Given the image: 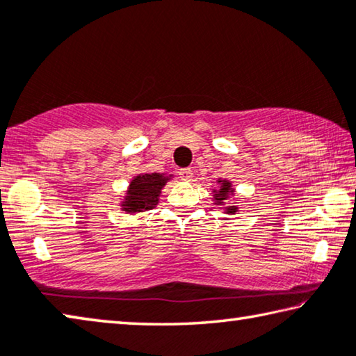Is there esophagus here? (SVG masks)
Here are the masks:
<instances>
[{"mask_svg": "<svg viewBox=\"0 0 356 356\" xmlns=\"http://www.w3.org/2000/svg\"><path fill=\"white\" fill-rule=\"evenodd\" d=\"M179 176L182 180H191V177H193V171H191L190 168H182L179 169Z\"/></svg>", "mask_w": 356, "mask_h": 356, "instance_id": "esophagus-1", "label": "esophagus"}]
</instances>
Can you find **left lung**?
<instances>
[{
    "mask_svg": "<svg viewBox=\"0 0 356 356\" xmlns=\"http://www.w3.org/2000/svg\"><path fill=\"white\" fill-rule=\"evenodd\" d=\"M228 190H229V182H223V185H222V188H220V191L216 195V200L218 201V202H222L225 198H227V193H228ZM236 211V209H228V212H231L233 213Z\"/></svg>",
    "mask_w": 356,
    "mask_h": 356,
    "instance_id": "1",
    "label": "left lung"
}]
</instances>
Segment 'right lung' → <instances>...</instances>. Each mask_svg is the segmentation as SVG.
I'll return each mask as SVG.
<instances>
[{
	"instance_id": "right-lung-1",
	"label": "right lung",
	"mask_w": 356,
	"mask_h": 356,
	"mask_svg": "<svg viewBox=\"0 0 356 356\" xmlns=\"http://www.w3.org/2000/svg\"><path fill=\"white\" fill-rule=\"evenodd\" d=\"M165 184L166 179L156 172L138 176L131 182V187H129L128 198L125 204H123L125 206V211L140 212L155 207L158 202V195H160Z\"/></svg>"
}]
</instances>
